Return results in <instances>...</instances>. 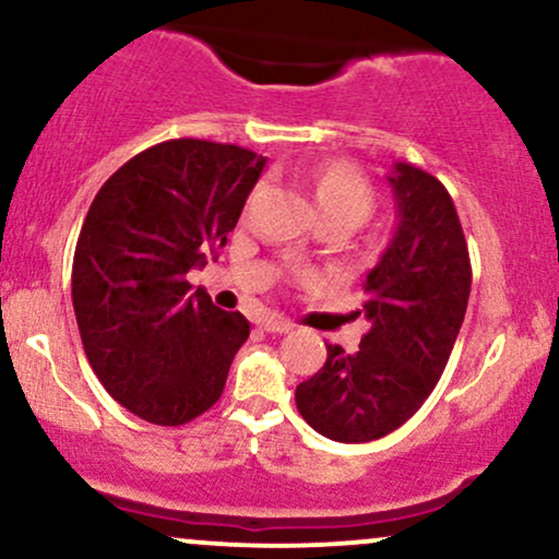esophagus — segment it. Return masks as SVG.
I'll list each match as a JSON object with an SVG mask.
<instances>
[{"instance_id": "34e87169", "label": "esophagus", "mask_w": 559, "mask_h": 559, "mask_svg": "<svg viewBox=\"0 0 559 559\" xmlns=\"http://www.w3.org/2000/svg\"><path fill=\"white\" fill-rule=\"evenodd\" d=\"M260 329L267 331V333H288L294 329L292 320L281 318V316H265L260 320Z\"/></svg>"}]
</instances>
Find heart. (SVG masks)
Returning <instances> with one entry per match:
<instances>
[{
	"label": "heart",
	"instance_id": "obj_1",
	"mask_svg": "<svg viewBox=\"0 0 559 559\" xmlns=\"http://www.w3.org/2000/svg\"><path fill=\"white\" fill-rule=\"evenodd\" d=\"M316 202L320 213H349L357 221H365L373 210L376 197L360 173L336 165V168L323 170L318 176Z\"/></svg>",
	"mask_w": 559,
	"mask_h": 559
}]
</instances>
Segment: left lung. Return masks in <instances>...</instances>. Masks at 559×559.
Here are the masks:
<instances>
[{
	"mask_svg": "<svg viewBox=\"0 0 559 559\" xmlns=\"http://www.w3.org/2000/svg\"><path fill=\"white\" fill-rule=\"evenodd\" d=\"M396 230L365 275L370 320L360 349L329 344L316 376L297 386V407L325 439L360 444L407 423L444 373L471 297V258L444 183L409 163L386 176Z\"/></svg>",
	"mask_w": 559,
	"mask_h": 559,
	"instance_id": "1",
	"label": "left lung"
}]
</instances>
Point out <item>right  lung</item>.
Segmentation results:
<instances>
[{
	"label": "right lung",
	"instance_id": "add662e5",
	"mask_svg": "<svg viewBox=\"0 0 559 559\" xmlns=\"http://www.w3.org/2000/svg\"><path fill=\"white\" fill-rule=\"evenodd\" d=\"M265 157L170 139L107 178L73 258V310L96 378L155 426H183L221 400L249 320L191 292L186 273L226 243Z\"/></svg>",
	"mask_w": 559,
	"mask_h": 559
}]
</instances>
